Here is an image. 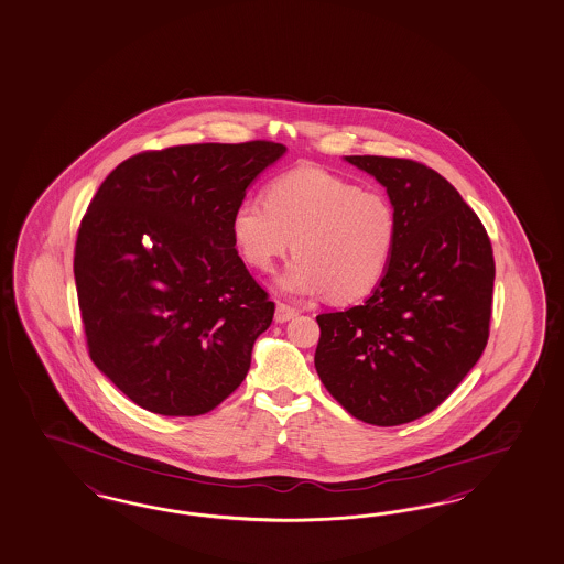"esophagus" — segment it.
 Returning <instances> with one entry per match:
<instances>
[{"label": "esophagus", "instance_id": "esophagus-1", "mask_svg": "<svg viewBox=\"0 0 564 564\" xmlns=\"http://www.w3.org/2000/svg\"><path fill=\"white\" fill-rule=\"evenodd\" d=\"M293 316H297V311L293 306H288L283 302H276V312H274V321L276 323H288Z\"/></svg>", "mask_w": 564, "mask_h": 564}]
</instances>
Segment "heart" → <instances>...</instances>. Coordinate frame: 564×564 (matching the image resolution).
Here are the masks:
<instances>
[{
    "label": "heart",
    "mask_w": 564,
    "mask_h": 564,
    "mask_svg": "<svg viewBox=\"0 0 564 564\" xmlns=\"http://www.w3.org/2000/svg\"><path fill=\"white\" fill-rule=\"evenodd\" d=\"M235 248L256 271L269 272L292 250L281 288L295 295L325 292L350 304L377 290L398 239L388 195L321 169L272 178L264 202L246 199L231 218Z\"/></svg>",
    "instance_id": "1"
}]
</instances>
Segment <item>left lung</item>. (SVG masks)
Segmentation results:
<instances>
[{
  "instance_id": "8db88e82",
  "label": "left lung",
  "mask_w": 564,
  "mask_h": 564,
  "mask_svg": "<svg viewBox=\"0 0 564 564\" xmlns=\"http://www.w3.org/2000/svg\"><path fill=\"white\" fill-rule=\"evenodd\" d=\"M346 160L388 189L398 239L362 306L316 316L314 367L351 416L395 427L437 409L486 350L494 252L479 216L433 169L386 155Z\"/></svg>"
}]
</instances>
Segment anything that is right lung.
<instances>
[{
    "label": "right lung",
    "instance_id": "right-lung-1",
    "mask_svg": "<svg viewBox=\"0 0 564 564\" xmlns=\"http://www.w3.org/2000/svg\"><path fill=\"white\" fill-rule=\"evenodd\" d=\"M285 154L272 141L194 143L120 162L78 227L75 281L91 360L137 406L216 409L250 370L269 300L235 250L246 189Z\"/></svg>",
    "mask_w": 564,
    "mask_h": 564
}]
</instances>
